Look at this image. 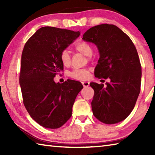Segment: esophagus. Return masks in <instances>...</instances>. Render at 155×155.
<instances>
[{"label":"esophagus","mask_w":155,"mask_h":155,"mask_svg":"<svg viewBox=\"0 0 155 155\" xmlns=\"http://www.w3.org/2000/svg\"><path fill=\"white\" fill-rule=\"evenodd\" d=\"M82 85H83L84 87H87L90 85V83L87 82V81H83V82H82Z\"/></svg>","instance_id":"34e87169"}]
</instances>
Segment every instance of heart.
<instances>
[{
    "mask_svg": "<svg viewBox=\"0 0 155 155\" xmlns=\"http://www.w3.org/2000/svg\"><path fill=\"white\" fill-rule=\"evenodd\" d=\"M75 48L77 51L81 52V53L85 54L86 56H90L92 54L93 49L92 46L90 44L86 41H80L75 46ZM60 61L64 66H70L71 64V57L68 50L65 49L60 52L59 54ZM69 76L74 79L83 81L86 80L90 77V70L87 68H82V69H74L72 71L69 72Z\"/></svg>",
    "mask_w": 155,
    "mask_h": 155,
    "instance_id": "b5f03b06",
    "label": "heart"
}]
</instances>
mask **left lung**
I'll return each mask as SVG.
<instances>
[{"instance_id":"obj_1","label":"left lung","mask_w":155,"mask_h":155,"mask_svg":"<svg viewBox=\"0 0 155 155\" xmlns=\"http://www.w3.org/2000/svg\"><path fill=\"white\" fill-rule=\"evenodd\" d=\"M83 40L98 47L100 58L95 77L110 79L106 86L90 84L94 90L93 114L107 124L121 122L133 111L140 92L141 66L137 49L129 37L114 25L91 27L83 34Z\"/></svg>"}]
</instances>
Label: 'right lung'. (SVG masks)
<instances>
[{
	"label": "right lung",
	"mask_w": 155,
	"mask_h": 155,
	"mask_svg": "<svg viewBox=\"0 0 155 155\" xmlns=\"http://www.w3.org/2000/svg\"><path fill=\"white\" fill-rule=\"evenodd\" d=\"M79 35V31L44 27L28 39L23 48L20 71L23 103L41 127L59 128L71 117L83 85L73 80L56 83L54 77L64 70L60 52Z\"/></svg>",
	"instance_id": "add662e5"
}]
</instances>
